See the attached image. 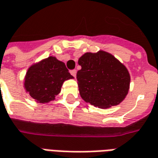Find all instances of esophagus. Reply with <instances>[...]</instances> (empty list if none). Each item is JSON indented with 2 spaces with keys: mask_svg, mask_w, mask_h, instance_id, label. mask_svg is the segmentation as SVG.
<instances>
[{
  "mask_svg": "<svg viewBox=\"0 0 158 158\" xmlns=\"http://www.w3.org/2000/svg\"><path fill=\"white\" fill-rule=\"evenodd\" d=\"M70 73H71L72 75L73 76L74 78H76V73H77V71H76V70H72V71H70Z\"/></svg>",
  "mask_w": 158,
  "mask_h": 158,
  "instance_id": "1",
  "label": "esophagus"
}]
</instances>
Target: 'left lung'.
<instances>
[{"label": "left lung", "mask_w": 158, "mask_h": 158, "mask_svg": "<svg viewBox=\"0 0 158 158\" xmlns=\"http://www.w3.org/2000/svg\"><path fill=\"white\" fill-rule=\"evenodd\" d=\"M77 73L80 97L100 109L120 104L130 88V74L125 65L110 53L99 50L86 52L78 60Z\"/></svg>", "instance_id": "left-lung-1"}]
</instances>
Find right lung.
Wrapping results in <instances>:
<instances>
[{
  "mask_svg": "<svg viewBox=\"0 0 158 158\" xmlns=\"http://www.w3.org/2000/svg\"><path fill=\"white\" fill-rule=\"evenodd\" d=\"M73 79L64 62L56 56H48L33 63L26 72L24 88L26 93L40 103L56 100L66 80Z\"/></svg>",
  "mask_w": 158,
  "mask_h": 158,
  "instance_id": "1",
  "label": "right lung"
}]
</instances>
